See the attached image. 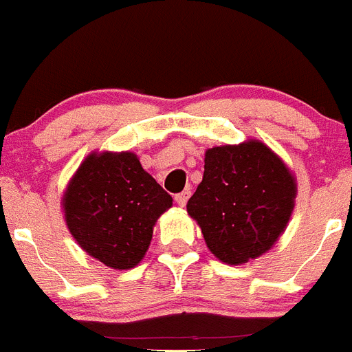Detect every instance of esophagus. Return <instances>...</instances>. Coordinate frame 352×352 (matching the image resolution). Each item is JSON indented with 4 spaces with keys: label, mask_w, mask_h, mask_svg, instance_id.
<instances>
[{
    "label": "esophagus",
    "mask_w": 352,
    "mask_h": 352,
    "mask_svg": "<svg viewBox=\"0 0 352 352\" xmlns=\"http://www.w3.org/2000/svg\"><path fill=\"white\" fill-rule=\"evenodd\" d=\"M188 197H190V190H183L182 194H176L174 195V201H176V204L178 206H185L186 201H188Z\"/></svg>",
    "instance_id": "1"
}]
</instances>
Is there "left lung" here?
I'll list each match as a JSON object with an SVG mask.
<instances>
[{"instance_id":"1","label":"left lung","mask_w":352,"mask_h":352,"mask_svg":"<svg viewBox=\"0 0 352 352\" xmlns=\"http://www.w3.org/2000/svg\"><path fill=\"white\" fill-rule=\"evenodd\" d=\"M296 199L291 170L261 141L217 146L204 155L203 182L186 211L211 254L226 264L263 256L285 231Z\"/></svg>"}]
</instances>
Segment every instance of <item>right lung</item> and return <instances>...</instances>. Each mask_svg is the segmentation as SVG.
I'll return each mask as SVG.
<instances>
[{
    "instance_id": "1",
    "label": "right lung",
    "mask_w": 352,
    "mask_h": 352,
    "mask_svg": "<svg viewBox=\"0 0 352 352\" xmlns=\"http://www.w3.org/2000/svg\"><path fill=\"white\" fill-rule=\"evenodd\" d=\"M170 206L173 197L130 151L88 155L63 195L70 234L89 256L114 270L141 263L155 222Z\"/></svg>"
}]
</instances>
